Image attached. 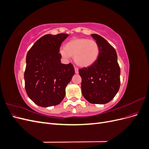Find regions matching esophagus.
<instances>
[{
	"label": "esophagus",
	"instance_id": "1",
	"mask_svg": "<svg viewBox=\"0 0 149 149\" xmlns=\"http://www.w3.org/2000/svg\"><path fill=\"white\" fill-rule=\"evenodd\" d=\"M74 71H75V73L76 74H78L79 70H78V69L77 68H74Z\"/></svg>",
	"mask_w": 149,
	"mask_h": 149
}]
</instances>
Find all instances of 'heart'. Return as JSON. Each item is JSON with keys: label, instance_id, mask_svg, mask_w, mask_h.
I'll return each mask as SVG.
<instances>
[{"label": "heart", "instance_id": "1", "mask_svg": "<svg viewBox=\"0 0 149 149\" xmlns=\"http://www.w3.org/2000/svg\"><path fill=\"white\" fill-rule=\"evenodd\" d=\"M61 56L68 60L74 56L75 63L80 67L93 65L100 55V47L96 42L88 38H74L68 42L60 49Z\"/></svg>", "mask_w": 149, "mask_h": 149}]
</instances>
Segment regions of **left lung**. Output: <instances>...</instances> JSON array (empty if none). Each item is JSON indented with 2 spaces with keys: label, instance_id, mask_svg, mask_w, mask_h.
Listing matches in <instances>:
<instances>
[{
  "label": "left lung",
  "instance_id": "1",
  "mask_svg": "<svg viewBox=\"0 0 149 149\" xmlns=\"http://www.w3.org/2000/svg\"><path fill=\"white\" fill-rule=\"evenodd\" d=\"M100 47V55L94 63L79 70L82 79L84 97L92 104L111 101L120 88V67L115 49L101 36L92 34Z\"/></svg>",
  "mask_w": 149,
  "mask_h": 149
}]
</instances>
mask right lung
Listing matches in <instances>:
<instances>
[{
    "label": "right lung",
    "mask_w": 149,
    "mask_h": 149,
    "mask_svg": "<svg viewBox=\"0 0 149 149\" xmlns=\"http://www.w3.org/2000/svg\"><path fill=\"white\" fill-rule=\"evenodd\" d=\"M66 33L47 34L31 47L26 57L24 73L25 91L30 100L41 107L59 104L65 96V88L74 74L71 63H61L59 53Z\"/></svg>",
    "instance_id": "right-lung-1"
}]
</instances>
